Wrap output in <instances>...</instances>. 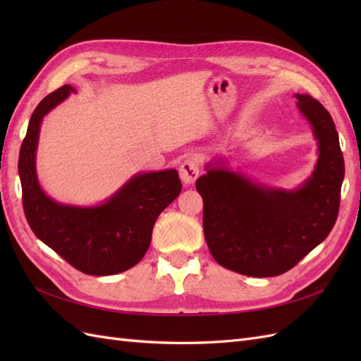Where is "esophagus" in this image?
<instances>
[{
    "label": "esophagus",
    "mask_w": 361,
    "mask_h": 361,
    "mask_svg": "<svg viewBox=\"0 0 361 361\" xmlns=\"http://www.w3.org/2000/svg\"><path fill=\"white\" fill-rule=\"evenodd\" d=\"M179 173H180V179L183 183L187 185H191L195 182V179L199 178V173H200V164L199 161L190 157L185 159L182 162V166L179 169Z\"/></svg>",
    "instance_id": "obj_1"
}]
</instances>
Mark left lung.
<instances>
[{
  "label": "left lung",
  "instance_id": "obj_1",
  "mask_svg": "<svg viewBox=\"0 0 361 361\" xmlns=\"http://www.w3.org/2000/svg\"><path fill=\"white\" fill-rule=\"evenodd\" d=\"M318 140V162L297 190L250 180L220 162L195 182L203 199V231L221 267L248 277H276L329 236L341 206L343 155L330 113L309 94H295Z\"/></svg>",
  "mask_w": 361,
  "mask_h": 361
}]
</instances>
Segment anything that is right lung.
<instances>
[{
	"label": "right lung",
	"instance_id": "1",
	"mask_svg": "<svg viewBox=\"0 0 361 361\" xmlns=\"http://www.w3.org/2000/svg\"><path fill=\"white\" fill-rule=\"evenodd\" d=\"M72 92L69 84L60 87L31 114L18 162L24 212L35 235L73 268L89 276H113L143 259L158 215L178 197L182 183L170 169L137 174L99 206L61 204L48 197L36 174L40 123Z\"/></svg>",
	"mask_w": 361,
	"mask_h": 361
}]
</instances>
